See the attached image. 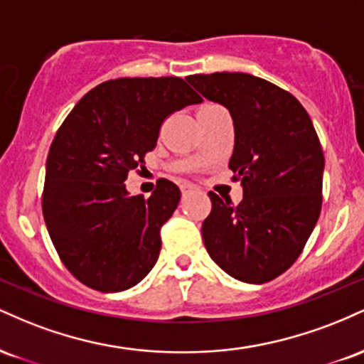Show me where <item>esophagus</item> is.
<instances>
[{
	"label": "esophagus",
	"instance_id": "obj_1",
	"mask_svg": "<svg viewBox=\"0 0 364 364\" xmlns=\"http://www.w3.org/2000/svg\"><path fill=\"white\" fill-rule=\"evenodd\" d=\"M196 191H200V188L193 185V183H183L181 185V193L183 195H190V193H196Z\"/></svg>",
	"mask_w": 364,
	"mask_h": 364
}]
</instances>
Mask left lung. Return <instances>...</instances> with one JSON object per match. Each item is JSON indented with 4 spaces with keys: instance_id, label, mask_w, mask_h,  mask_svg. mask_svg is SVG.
Masks as SVG:
<instances>
[{
    "instance_id": "left-lung-1",
    "label": "left lung",
    "mask_w": 364,
    "mask_h": 364,
    "mask_svg": "<svg viewBox=\"0 0 364 364\" xmlns=\"http://www.w3.org/2000/svg\"><path fill=\"white\" fill-rule=\"evenodd\" d=\"M186 80L231 112L229 168L243 186L237 205L208 193L207 252L237 281H272L301 255L318 220L325 166L318 135L298 99L263 78L223 72Z\"/></svg>"
}]
</instances>
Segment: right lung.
<instances>
[{
  "label": "right lung",
  "instance_id": "add662e5",
  "mask_svg": "<svg viewBox=\"0 0 364 364\" xmlns=\"http://www.w3.org/2000/svg\"><path fill=\"white\" fill-rule=\"evenodd\" d=\"M202 97L183 78H116L87 92L66 116L46 161L43 214L61 262L102 292L136 286L156 265L161 228L181 191L159 179L147 200L128 173L156 147L162 121Z\"/></svg>",
  "mask_w": 364,
  "mask_h": 364
}]
</instances>
